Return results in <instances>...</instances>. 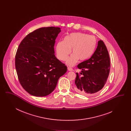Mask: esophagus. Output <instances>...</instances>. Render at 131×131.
I'll use <instances>...</instances> for the list:
<instances>
[{
  "instance_id": "esophagus-1",
  "label": "esophagus",
  "mask_w": 131,
  "mask_h": 131,
  "mask_svg": "<svg viewBox=\"0 0 131 131\" xmlns=\"http://www.w3.org/2000/svg\"><path fill=\"white\" fill-rule=\"evenodd\" d=\"M68 70L69 71H73V69L71 67H68Z\"/></svg>"
}]
</instances>
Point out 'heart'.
<instances>
[{
	"label": "heart",
	"mask_w": 131,
	"mask_h": 131,
	"mask_svg": "<svg viewBox=\"0 0 131 131\" xmlns=\"http://www.w3.org/2000/svg\"><path fill=\"white\" fill-rule=\"evenodd\" d=\"M97 45V40L93 36L81 32L72 33L59 41L56 45L57 57L61 60H65L72 49L73 54L67 59L66 63L73 66L80 60L84 61L93 54Z\"/></svg>",
	"instance_id": "heart-1"
}]
</instances>
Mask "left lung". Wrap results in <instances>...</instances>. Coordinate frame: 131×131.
Listing matches in <instances>:
<instances>
[{
    "instance_id": "8db88e82",
    "label": "left lung",
    "mask_w": 131,
    "mask_h": 131,
    "mask_svg": "<svg viewBox=\"0 0 131 131\" xmlns=\"http://www.w3.org/2000/svg\"><path fill=\"white\" fill-rule=\"evenodd\" d=\"M81 69L76 73L75 90L83 95H91L101 90L106 84L111 68L109 54L102 40L98 42V46L93 54L87 60L78 65Z\"/></svg>"
}]
</instances>
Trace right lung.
Instances as JSON below:
<instances>
[{
  "label": "right lung",
  "mask_w": 131,
  "mask_h": 131,
  "mask_svg": "<svg viewBox=\"0 0 131 131\" xmlns=\"http://www.w3.org/2000/svg\"><path fill=\"white\" fill-rule=\"evenodd\" d=\"M60 32L58 27L40 28L28 34L19 45L16 69L21 85L31 95H49L67 72V66L54 55L56 39Z\"/></svg>",
  "instance_id": "right-lung-1"
}]
</instances>
